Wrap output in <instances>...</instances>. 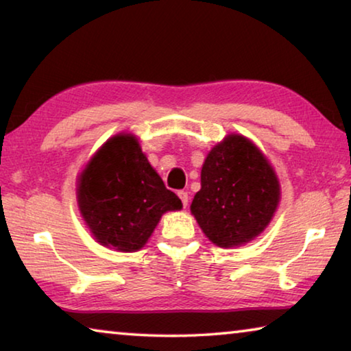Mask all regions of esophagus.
Listing matches in <instances>:
<instances>
[{
    "label": "esophagus",
    "mask_w": 351,
    "mask_h": 351,
    "mask_svg": "<svg viewBox=\"0 0 351 351\" xmlns=\"http://www.w3.org/2000/svg\"><path fill=\"white\" fill-rule=\"evenodd\" d=\"M178 197H180L182 206H184V208H186L187 203H189V193L186 191H180V192H178Z\"/></svg>",
    "instance_id": "1"
}]
</instances>
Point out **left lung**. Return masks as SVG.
<instances>
[{
	"label": "left lung",
	"mask_w": 351,
	"mask_h": 351,
	"mask_svg": "<svg viewBox=\"0 0 351 351\" xmlns=\"http://www.w3.org/2000/svg\"><path fill=\"white\" fill-rule=\"evenodd\" d=\"M278 203L280 182L265 156L247 137L228 134L204 159L191 210L210 242L230 248L259 236Z\"/></svg>",
	"instance_id": "1"
}]
</instances>
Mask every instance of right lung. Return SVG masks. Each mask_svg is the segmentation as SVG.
I'll list each match as a JSON object with an SVG mask.
<instances>
[{"label":"right lung","mask_w":351,"mask_h":351,"mask_svg":"<svg viewBox=\"0 0 351 351\" xmlns=\"http://www.w3.org/2000/svg\"><path fill=\"white\" fill-rule=\"evenodd\" d=\"M77 206L97 242L136 252L145 245L162 214L180 210L182 203L149 165L137 137L117 134L81 171Z\"/></svg>","instance_id":"right-lung-1"}]
</instances>
